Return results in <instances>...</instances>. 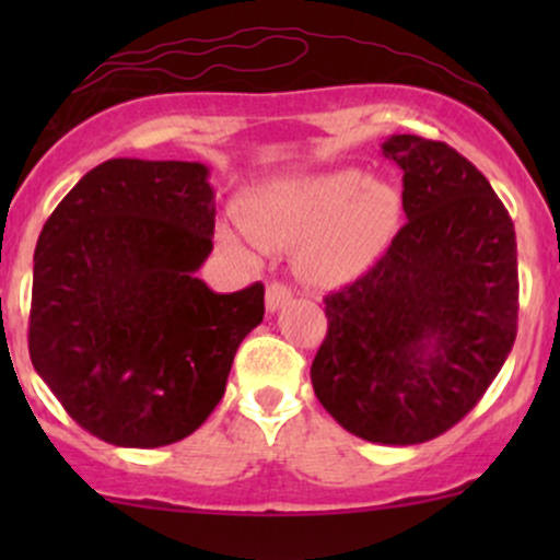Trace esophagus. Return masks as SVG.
Wrapping results in <instances>:
<instances>
[{"label":"esophagus","instance_id":"1","mask_svg":"<svg viewBox=\"0 0 560 560\" xmlns=\"http://www.w3.org/2000/svg\"><path fill=\"white\" fill-rule=\"evenodd\" d=\"M292 300V292L284 284H279V281H271V284L266 287V307L268 313H276L281 305H287V302Z\"/></svg>","mask_w":560,"mask_h":560}]
</instances>
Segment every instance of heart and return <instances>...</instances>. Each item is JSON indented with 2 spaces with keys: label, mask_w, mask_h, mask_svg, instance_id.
I'll list each match as a JSON object with an SVG mask.
<instances>
[{
  "label": "heart",
  "mask_w": 560,
  "mask_h": 560,
  "mask_svg": "<svg viewBox=\"0 0 560 560\" xmlns=\"http://www.w3.org/2000/svg\"><path fill=\"white\" fill-rule=\"evenodd\" d=\"M397 205V191L382 178L329 171L258 186L240 221L258 247H294L302 279L339 287L361 279L382 260L395 234ZM221 240L244 249L234 231H223Z\"/></svg>",
  "instance_id": "obj_1"
}]
</instances>
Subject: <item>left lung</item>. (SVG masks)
Here are the masks:
<instances>
[{
	"label": "left lung",
	"mask_w": 560,
	"mask_h": 560,
	"mask_svg": "<svg viewBox=\"0 0 560 560\" xmlns=\"http://www.w3.org/2000/svg\"><path fill=\"white\" fill-rule=\"evenodd\" d=\"M408 223L326 298L311 382L339 427L419 445L455 427L503 369L518 318L516 231L490 182L445 141L395 133Z\"/></svg>",
	"instance_id": "8db88e82"
}]
</instances>
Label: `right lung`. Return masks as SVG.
<instances>
[{"mask_svg":"<svg viewBox=\"0 0 560 560\" xmlns=\"http://www.w3.org/2000/svg\"><path fill=\"white\" fill-rule=\"evenodd\" d=\"M210 168L115 158L38 234L28 352L70 419L118 447H163L213 413L262 284L213 292Z\"/></svg>","mask_w":560,"mask_h":560,"instance_id":"obj_1","label":"right lung"}]
</instances>
